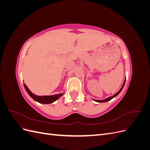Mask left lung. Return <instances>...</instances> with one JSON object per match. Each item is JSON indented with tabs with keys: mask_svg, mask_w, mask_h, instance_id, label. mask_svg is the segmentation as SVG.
I'll return each instance as SVG.
<instances>
[{
	"mask_svg": "<svg viewBox=\"0 0 150 150\" xmlns=\"http://www.w3.org/2000/svg\"><path fill=\"white\" fill-rule=\"evenodd\" d=\"M125 81H124V83H123V84H122V87H121V89L118 92H117L116 94H115V95H113L112 96H111V97H109V98H106V99H104V100H94L95 101H96V102H99V103H104V102H107V101H110V100H111V99H112V98H114L115 97H116L117 94H118L121 91V90H122V89L123 88V87H124V85H125Z\"/></svg>",
	"mask_w": 150,
	"mask_h": 150,
	"instance_id": "8db88e82",
	"label": "left lung"
}]
</instances>
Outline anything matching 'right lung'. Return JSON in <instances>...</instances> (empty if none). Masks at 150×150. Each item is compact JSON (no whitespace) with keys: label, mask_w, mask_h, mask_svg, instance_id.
Instances as JSON below:
<instances>
[{"label":"right lung","mask_w":150,"mask_h":150,"mask_svg":"<svg viewBox=\"0 0 150 150\" xmlns=\"http://www.w3.org/2000/svg\"><path fill=\"white\" fill-rule=\"evenodd\" d=\"M24 88L26 90V91L28 92V93L29 94V96L34 99L35 101H38L40 103H42V104H50L56 101L57 99L59 98L61 96H62V94L64 93H61V94H55V95H52V96H39L33 94L28 89V88L27 87V86L24 84Z\"/></svg>","instance_id":"right-lung-1"}]
</instances>
